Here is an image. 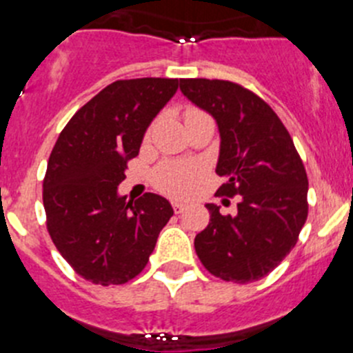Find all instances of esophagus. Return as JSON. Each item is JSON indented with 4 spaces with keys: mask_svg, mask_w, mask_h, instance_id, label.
<instances>
[{
    "mask_svg": "<svg viewBox=\"0 0 353 353\" xmlns=\"http://www.w3.org/2000/svg\"><path fill=\"white\" fill-rule=\"evenodd\" d=\"M185 208H187V205L182 203V201H174V203H173L174 214H182V212L185 210Z\"/></svg>",
    "mask_w": 353,
    "mask_h": 353,
    "instance_id": "34e87169",
    "label": "esophagus"
}]
</instances>
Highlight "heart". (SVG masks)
<instances>
[{
  "mask_svg": "<svg viewBox=\"0 0 353 353\" xmlns=\"http://www.w3.org/2000/svg\"><path fill=\"white\" fill-rule=\"evenodd\" d=\"M201 168L194 162H162L154 171V183L159 191L170 196H187L198 182Z\"/></svg>",
  "mask_w": 353,
  "mask_h": 353,
  "instance_id": "obj_1",
  "label": "heart"
}]
</instances>
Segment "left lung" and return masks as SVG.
Listing matches in <instances>:
<instances>
[{
  "mask_svg": "<svg viewBox=\"0 0 353 353\" xmlns=\"http://www.w3.org/2000/svg\"><path fill=\"white\" fill-rule=\"evenodd\" d=\"M183 95L212 114L221 136V196H239L235 215L208 203L194 239L205 269L224 281H258L297 244L307 219V174L292 136L269 104L232 81L180 79Z\"/></svg>",
  "mask_w": 353,
  "mask_h": 353,
  "instance_id": "8db88e82",
  "label": "left lung"
}]
</instances>
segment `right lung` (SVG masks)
I'll use <instances>...</instances> for the list:
<instances>
[{"label": "right lung", "mask_w": 353, "mask_h": 353, "mask_svg": "<svg viewBox=\"0 0 353 353\" xmlns=\"http://www.w3.org/2000/svg\"><path fill=\"white\" fill-rule=\"evenodd\" d=\"M179 79L114 81L70 118L43 179L48 232L56 249L86 281L123 285L138 276L173 215L170 201L146 192L118 194L129 159Z\"/></svg>", "instance_id": "1"}]
</instances>
